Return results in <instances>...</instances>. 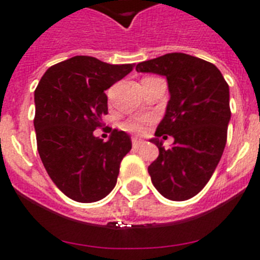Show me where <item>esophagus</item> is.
<instances>
[{
    "label": "esophagus",
    "mask_w": 260,
    "mask_h": 260,
    "mask_svg": "<svg viewBox=\"0 0 260 260\" xmlns=\"http://www.w3.org/2000/svg\"><path fill=\"white\" fill-rule=\"evenodd\" d=\"M144 143L146 142H144V140H142V139H138V138L132 139V146H134V148H139V147H142Z\"/></svg>",
    "instance_id": "34e87169"
}]
</instances>
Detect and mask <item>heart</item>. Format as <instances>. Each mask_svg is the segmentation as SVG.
Returning a JSON list of instances; mask_svg holds the SVG:
<instances>
[{
    "label": "heart",
    "mask_w": 260,
    "mask_h": 260,
    "mask_svg": "<svg viewBox=\"0 0 260 260\" xmlns=\"http://www.w3.org/2000/svg\"><path fill=\"white\" fill-rule=\"evenodd\" d=\"M150 122L148 118H136V120H131L125 124V128L128 131L136 132V134H143L146 131L147 124Z\"/></svg>",
    "instance_id": "obj_1"
}]
</instances>
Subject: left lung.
Listing matches in <instances>:
<instances>
[{"label":"left lung","instance_id":"left-lung-1","mask_svg":"<svg viewBox=\"0 0 260 260\" xmlns=\"http://www.w3.org/2000/svg\"><path fill=\"white\" fill-rule=\"evenodd\" d=\"M136 71L166 77L170 93L150 140L159 148L148 166L152 185L171 201L189 200L208 183L225 148L230 86L214 64L181 52L139 63ZM167 134L174 139L170 149L158 139Z\"/></svg>","mask_w":260,"mask_h":260}]
</instances>
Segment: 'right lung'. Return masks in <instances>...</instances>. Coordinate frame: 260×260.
Instances as JSON below:
<instances>
[{
  "instance_id": "right-lung-1",
  "label": "right lung",
  "mask_w": 260,
  "mask_h": 260,
  "mask_svg": "<svg viewBox=\"0 0 260 260\" xmlns=\"http://www.w3.org/2000/svg\"><path fill=\"white\" fill-rule=\"evenodd\" d=\"M132 69L74 56L50 67L35 90L39 155L52 182L74 201H100L116 186L120 163L132 148L129 135L113 129L104 142L94 131L108 114L105 90Z\"/></svg>"
}]
</instances>
